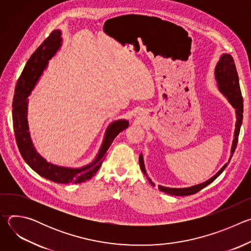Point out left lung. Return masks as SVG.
I'll use <instances>...</instances> for the list:
<instances>
[{
	"mask_svg": "<svg viewBox=\"0 0 251 251\" xmlns=\"http://www.w3.org/2000/svg\"><path fill=\"white\" fill-rule=\"evenodd\" d=\"M214 77H216L217 84L219 90L227 98L228 102L231 104V106L235 109V115H236V122H235V130H234V135H233V141H232V145H231V150H230V157L228 159V162L224 165V167L210 178H208L207 181L192 186L189 188H168V187H163L159 186V190L172 196H191L194 195L203 188H205L207 185L212 183L216 178L225 171L226 166L231 160V157L235 151L236 145H237V141H238V135L240 131V126L242 124V118H243V99L241 96V91L239 87V82H238V75H237V71L235 68V64L233 61V58L230 54L228 53H223L222 56L220 57L219 62L217 63L216 68H214ZM139 163H140V168L144 174L147 178L149 180L150 184L155 187V184L151 181V178L148 176L145 169V164H144V159H143V155L140 154L139 156Z\"/></svg>",
	"mask_w": 251,
	"mask_h": 251,
	"instance_id": "1",
	"label": "left lung"
}]
</instances>
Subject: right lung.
Returning <instances> with one entry per match:
<instances>
[{
    "label": "right lung",
    "mask_w": 251,
    "mask_h": 251,
    "mask_svg": "<svg viewBox=\"0 0 251 251\" xmlns=\"http://www.w3.org/2000/svg\"><path fill=\"white\" fill-rule=\"evenodd\" d=\"M61 31L53 30L50 37L37 49L27 60L17 82L13 100V124L17 145L25 162L41 176L57 184H79L88 181L99 170L107 150L116 136L129 126L126 119L113 121L107 127L102 145L95 159L81 168H67L49 163L33 147L27 124V104L31 90L38 83L50 59L60 49Z\"/></svg>",
    "instance_id": "1"
}]
</instances>
